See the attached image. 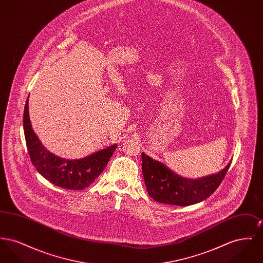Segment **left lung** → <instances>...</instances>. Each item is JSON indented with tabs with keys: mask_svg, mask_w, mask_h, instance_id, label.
Instances as JSON below:
<instances>
[{
	"mask_svg": "<svg viewBox=\"0 0 263 263\" xmlns=\"http://www.w3.org/2000/svg\"><path fill=\"white\" fill-rule=\"evenodd\" d=\"M231 165L221 172L192 179L180 176L165 164L142 153V172L151 197L157 202L189 206L207 199L218 188Z\"/></svg>",
	"mask_w": 263,
	"mask_h": 263,
	"instance_id": "1",
	"label": "left lung"
}]
</instances>
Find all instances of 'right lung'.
<instances>
[{"label": "right lung", "mask_w": 263, "mask_h": 263, "mask_svg": "<svg viewBox=\"0 0 263 263\" xmlns=\"http://www.w3.org/2000/svg\"><path fill=\"white\" fill-rule=\"evenodd\" d=\"M24 131L27 151L36 171L59 187L81 190L88 187L100 176L117 144L92 153L85 158L67 160L47 150L32 129L28 113V98L24 111Z\"/></svg>", "instance_id": "1"}]
</instances>
